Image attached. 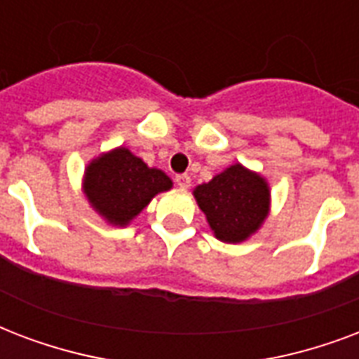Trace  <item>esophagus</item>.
<instances>
[{
	"instance_id": "obj_1",
	"label": "esophagus",
	"mask_w": 359,
	"mask_h": 359,
	"mask_svg": "<svg viewBox=\"0 0 359 359\" xmlns=\"http://www.w3.org/2000/svg\"><path fill=\"white\" fill-rule=\"evenodd\" d=\"M176 185L180 189H189V185H191V177H189L187 174H177Z\"/></svg>"
}]
</instances>
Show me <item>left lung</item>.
<instances>
[{
	"mask_svg": "<svg viewBox=\"0 0 359 359\" xmlns=\"http://www.w3.org/2000/svg\"><path fill=\"white\" fill-rule=\"evenodd\" d=\"M193 194L215 238L224 243L251 238L269 213L268 182L240 163L198 185Z\"/></svg>",
	"mask_w": 359,
	"mask_h": 359,
	"instance_id": "1",
	"label": "left lung"
}]
</instances>
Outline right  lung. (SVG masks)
I'll list each match as a JSON object with an SVG mask.
<instances>
[{"mask_svg":"<svg viewBox=\"0 0 359 359\" xmlns=\"http://www.w3.org/2000/svg\"><path fill=\"white\" fill-rule=\"evenodd\" d=\"M172 189V180L149 168L127 148L99 155L84 172V193L91 208L114 226H127L155 194Z\"/></svg>","mask_w":359,"mask_h":359,"instance_id":"obj_1","label":"right lung"}]
</instances>
